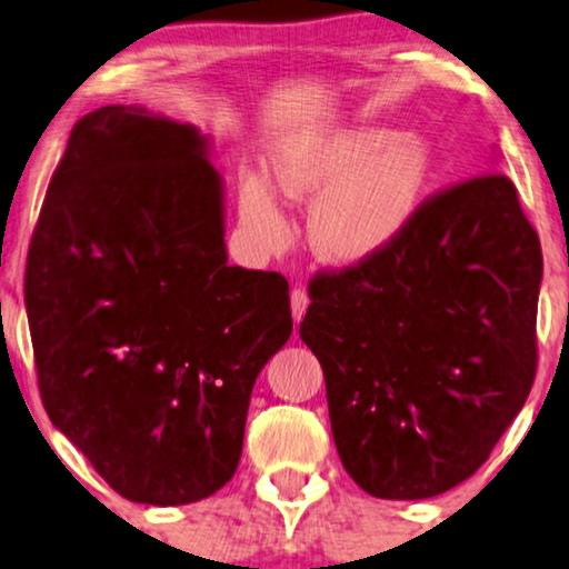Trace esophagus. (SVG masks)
<instances>
[{
  "mask_svg": "<svg viewBox=\"0 0 569 569\" xmlns=\"http://www.w3.org/2000/svg\"><path fill=\"white\" fill-rule=\"evenodd\" d=\"M308 292L306 290H292V295H290V306H292V318H295V323H300V318L306 316V310H308Z\"/></svg>",
  "mask_w": 569,
  "mask_h": 569,
  "instance_id": "obj_1",
  "label": "esophagus"
}]
</instances>
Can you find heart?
<instances>
[{
	"label": "heart",
	"mask_w": 569,
	"mask_h": 569,
	"mask_svg": "<svg viewBox=\"0 0 569 569\" xmlns=\"http://www.w3.org/2000/svg\"><path fill=\"white\" fill-rule=\"evenodd\" d=\"M277 189L310 209V246L333 267H357L399 240L438 178V152L422 134L388 127L326 129L295 139L271 162ZM238 217L263 251H284L295 236L277 191L246 173Z\"/></svg>",
	"instance_id": "heart-1"
}]
</instances>
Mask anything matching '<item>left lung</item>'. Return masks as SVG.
Masks as SVG:
<instances>
[{
  "instance_id": "8db88e82",
  "label": "left lung",
  "mask_w": 569,
  "mask_h": 569,
  "mask_svg": "<svg viewBox=\"0 0 569 569\" xmlns=\"http://www.w3.org/2000/svg\"><path fill=\"white\" fill-rule=\"evenodd\" d=\"M541 243L502 173L425 201L376 259L310 282L300 339L349 477L427 500L487 461L531 393Z\"/></svg>"
}]
</instances>
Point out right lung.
I'll return each mask as SVG.
<instances>
[{"mask_svg":"<svg viewBox=\"0 0 569 569\" xmlns=\"http://www.w3.org/2000/svg\"><path fill=\"white\" fill-rule=\"evenodd\" d=\"M287 292L228 263L207 134L142 106L77 121L26 308L43 407L116 492L168 508L228 485L256 378L292 333Z\"/></svg>","mask_w":569,"mask_h":569,"instance_id":"1","label":"right lung"}]
</instances>
